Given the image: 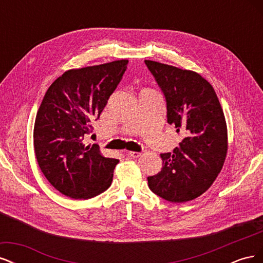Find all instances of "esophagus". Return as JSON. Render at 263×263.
<instances>
[{"label": "esophagus", "mask_w": 263, "mask_h": 263, "mask_svg": "<svg viewBox=\"0 0 263 263\" xmlns=\"http://www.w3.org/2000/svg\"><path fill=\"white\" fill-rule=\"evenodd\" d=\"M127 155H128V157H130V158H138V157H140L141 153H137V151H128Z\"/></svg>", "instance_id": "esophagus-1"}]
</instances>
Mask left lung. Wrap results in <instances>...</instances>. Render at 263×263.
<instances>
[{
	"instance_id": "8db88e82",
	"label": "left lung",
	"mask_w": 263,
	"mask_h": 263,
	"mask_svg": "<svg viewBox=\"0 0 263 263\" xmlns=\"http://www.w3.org/2000/svg\"><path fill=\"white\" fill-rule=\"evenodd\" d=\"M160 87L166 122L183 139L172 154H161L162 168L148 177L149 189L163 200L183 203L202 195L225 162L227 127L213 86L193 71L145 60Z\"/></svg>"
}]
</instances>
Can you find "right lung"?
Here are the masks:
<instances>
[{"mask_svg":"<svg viewBox=\"0 0 263 263\" xmlns=\"http://www.w3.org/2000/svg\"><path fill=\"white\" fill-rule=\"evenodd\" d=\"M128 60L66 71L47 90L34 127L39 168L50 184L74 200L107 190L118 159L105 158L99 145L85 146L92 122L99 119L121 82Z\"/></svg>","mask_w":263,"mask_h":263,"instance_id":"obj_1","label":"right lung"}]
</instances>
